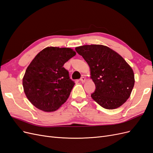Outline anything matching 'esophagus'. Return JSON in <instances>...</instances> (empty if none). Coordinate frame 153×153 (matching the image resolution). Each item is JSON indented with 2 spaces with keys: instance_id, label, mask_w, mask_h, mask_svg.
I'll return each instance as SVG.
<instances>
[{
  "instance_id": "obj_1",
  "label": "esophagus",
  "mask_w": 153,
  "mask_h": 153,
  "mask_svg": "<svg viewBox=\"0 0 153 153\" xmlns=\"http://www.w3.org/2000/svg\"><path fill=\"white\" fill-rule=\"evenodd\" d=\"M82 83H84V82H85V81H86V78H85V77H84V76H82L81 78H80V80Z\"/></svg>"
}]
</instances>
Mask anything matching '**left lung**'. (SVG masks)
I'll return each instance as SVG.
<instances>
[{"label":"left lung","instance_id":"obj_1","mask_svg":"<svg viewBox=\"0 0 153 153\" xmlns=\"http://www.w3.org/2000/svg\"><path fill=\"white\" fill-rule=\"evenodd\" d=\"M89 66L91 78L96 85L92 98L104 108L123 105L135 84L131 67L118 53L102 45H86L75 48Z\"/></svg>","mask_w":153,"mask_h":153}]
</instances>
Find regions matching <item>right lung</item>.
I'll list each match as a JSON object with an SVG mask.
<instances>
[{"label": "right lung", "mask_w": 153, "mask_h": 153, "mask_svg": "<svg viewBox=\"0 0 153 153\" xmlns=\"http://www.w3.org/2000/svg\"><path fill=\"white\" fill-rule=\"evenodd\" d=\"M75 55L70 48L48 47L31 61L22 84L27 99L35 107L54 112L66 102L75 83L63 66Z\"/></svg>", "instance_id": "add662e5"}]
</instances>
